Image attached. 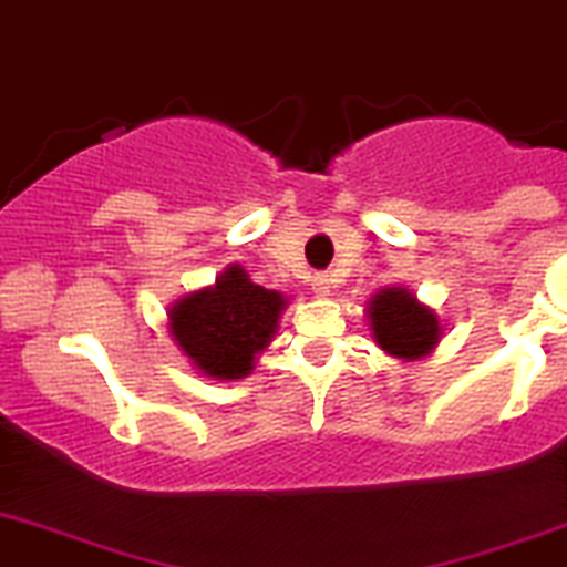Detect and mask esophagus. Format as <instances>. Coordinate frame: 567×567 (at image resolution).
I'll return each mask as SVG.
<instances>
[{"mask_svg":"<svg viewBox=\"0 0 567 567\" xmlns=\"http://www.w3.org/2000/svg\"><path fill=\"white\" fill-rule=\"evenodd\" d=\"M312 293L316 296L332 293V279H329L327 274H318V277H312Z\"/></svg>","mask_w":567,"mask_h":567,"instance_id":"1","label":"esophagus"}]
</instances>
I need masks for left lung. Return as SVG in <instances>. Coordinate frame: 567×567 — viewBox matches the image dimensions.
<instances>
[{"mask_svg": "<svg viewBox=\"0 0 567 567\" xmlns=\"http://www.w3.org/2000/svg\"><path fill=\"white\" fill-rule=\"evenodd\" d=\"M368 323L382 351L399 360H421L441 340V321L406 288H382L368 301Z\"/></svg>", "mask_w": 567, "mask_h": 567, "instance_id": "1", "label": "left lung"}]
</instances>
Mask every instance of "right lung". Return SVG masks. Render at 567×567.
<instances>
[{
    "instance_id": "add662e5",
    "label": "right lung",
    "mask_w": 567,
    "mask_h": 567,
    "mask_svg": "<svg viewBox=\"0 0 567 567\" xmlns=\"http://www.w3.org/2000/svg\"><path fill=\"white\" fill-rule=\"evenodd\" d=\"M285 305L279 290L255 285L233 262L213 288L188 293L168 310V329L205 377L244 379L277 334Z\"/></svg>"
}]
</instances>
